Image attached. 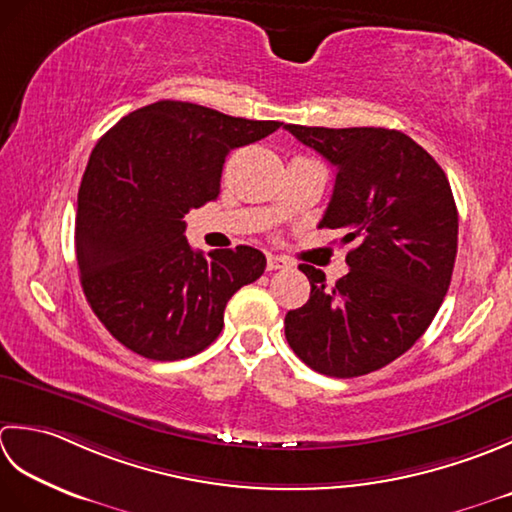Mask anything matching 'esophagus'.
Listing matches in <instances>:
<instances>
[{"mask_svg":"<svg viewBox=\"0 0 512 512\" xmlns=\"http://www.w3.org/2000/svg\"><path fill=\"white\" fill-rule=\"evenodd\" d=\"M287 267H291V263H289L287 258H283V256H274V254H269V256H267V269H269V271L287 269Z\"/></svg>","mask_w":512,"mask_h":512,"instance_id":"obj_1","label":"esophagus"}]
</instances>
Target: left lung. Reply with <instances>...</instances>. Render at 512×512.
<instances>
[{
  "instance_id": "1",
  "label": "left lung",
  "mask_w": 512,
  "mask_h": 512,
  "mask_svg": "<svg viewBox=\"0 0 512 512\" xmlns=\"http://www.w3.org/2000/svg\"><path fill=\"white\" fill-rule=\"evenodd\" d=\"M294 137L336 168L320 227L342 229L349 271L327 285L300 265L311 294L285 316L296 356L331 378L387 367L429 329L451 285L457 207L440 165L404 132L387 128H307Z\"/></svg>"
}]
</instances>
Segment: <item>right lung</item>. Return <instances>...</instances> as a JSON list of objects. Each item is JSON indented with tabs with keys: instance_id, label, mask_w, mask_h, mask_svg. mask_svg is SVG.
Masks as SVG:
<instances>
[{
	"instance_id": "right-lung-1",
	"label": "right lung",
	"mask_w": 512,
	"mask_h": 512,
	"mask_svg": "<svg viewBox=\"0 0 512 512\" xmlns=\"http://www.w3.org/2000/svg\"><path fill=\"white\" fill-rule=\"evenodd\" d=\"M280 121L156 101L123 117L90 154L75 225L83 294L123 347L183 360L210 347L227 300L265 271L254 247L194 252L185 214L221 192L227 154Z\"/></svg>"
}]
</instances>
